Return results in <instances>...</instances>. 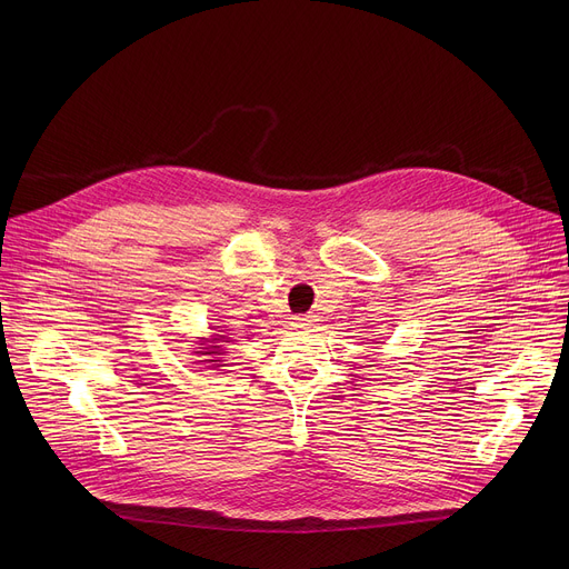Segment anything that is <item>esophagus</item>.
<instances>
[{"label": "esophagus", "instance_id": "obj_1", "mask_svg": "<svg viewBox=\"0 0 569 569\" xmlns=\"http://www.w3.org/2000/svg\"><path fill=\"white\" fill-rule=\"evenodd\" d=\"M310 323H312L310 315H301V317H295V327H297V329H308Z\"/></svg>", "mask_w": 569, "mask_h": 569}]
</instances>
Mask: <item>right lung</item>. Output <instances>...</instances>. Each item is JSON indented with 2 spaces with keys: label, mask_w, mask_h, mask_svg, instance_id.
I'll return each mask as SVG.
<instances>
[{
  "label": "right lung",
  "mask_w": 569,
  "mask_h": 569,
  "mask_svg": "<svg viewBox=\"0 0 569 569\" xmlns=\"http://www.w3.org/2000/svg\"><path fill=\"white\" fill-rule=\"evenodd\" d=\"M200 340H202V345H207V347H200L202 351H196V353H200L202 358H204V356L209 358V360H200V362H211V365H216V367H224V365H220V362H222L220 356L224 353L222 347H220V342H227L229 338L216 336V338H211V340H207V338H200Z\"/></svg>",
  "instance_id": "right-lung-1"
}]
</instances>
